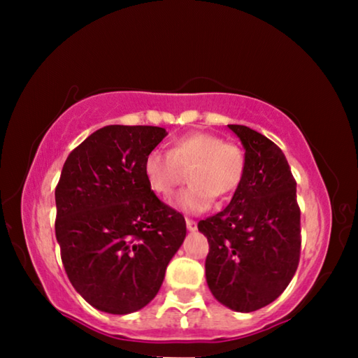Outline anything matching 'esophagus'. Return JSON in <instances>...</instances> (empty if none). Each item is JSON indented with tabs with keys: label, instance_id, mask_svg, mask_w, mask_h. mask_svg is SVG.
<instances>
[{
	"label": "esophagus",
	"instance_id": "34e87169",
	"mask_svg": "<svg viewBox=\"0 0 358 358\" xmlns=\"http://www.w3.org/2000/svg\"><path fill=\"white\" fill-rule=\"evenodd\" d=\"M186 227H187V230H191V232H194V230L197 229V222L192 221V220H186Z\"/></svg>",
	"mask_w": 358,
	"mask_h": 358
}]
</instances>
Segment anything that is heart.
I'll return each instance as SVG.
<instances>
[{
    "instance_id": "1",
    "label": "heart",
    "mask_w": 358,
    "mask_h": 358,
    "mask_svg": "<svg viewBox=\"0 0 358 358\" xmlns=\"http://www.w3.org/2000/svg\"><path fill=\"white\" fill-rule=\"evenodd\" d=\"M189 171V186L175 199V207L189 215L207 210L213 197L224 202L238 189L246 173V156L237 143L211 132H187L175 138L169 153L153 150L145 157L143 173L156 196L169 201Z\"/></svg>"
}]
</instances>
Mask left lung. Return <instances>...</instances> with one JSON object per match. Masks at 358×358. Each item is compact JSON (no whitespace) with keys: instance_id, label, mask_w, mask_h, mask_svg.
I'll list each match as a JSON object with an SVG mask.
<instances>
[{"instance_id":"8db88e82","label":"left lung","mask_w":358,"mask_h":358,"mask_svg":"<svg viewBox=\"0 0 358 358\" xmlns=\"http://www.w3.org/2000/svg\"><path fill=\"white\" fill-rule=\"evenodd\" d=\"M245 147L246 173L226 208L197 227L210 251L205 276L217 301L251 313L280 296L300 260L296 181L281 148L248 126L229 124Z\"/></svg>"}]
</instances>
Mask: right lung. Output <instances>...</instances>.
<instances>
[{"label":"right lung","mask_w":358,"mask_h":358,"mask_svg":"<svg viewBox=\"0 0 358 358\" xmlns=\"http://www.w3.org/2000/svg\"><path fill=\"white\" fill-rule=\"evenodd\" d=\"M157 126L110 124L69 153L55 189V235L69 281L110 314L142 310L186 237L185 217L151 191L145 157Z\"/></svg>","instance_id":"add662e5"}]
</instances>
